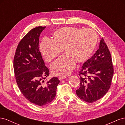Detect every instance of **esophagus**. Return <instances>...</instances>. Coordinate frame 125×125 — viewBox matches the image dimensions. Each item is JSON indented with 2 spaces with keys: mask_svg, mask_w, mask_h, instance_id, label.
Returning a JSON list of instances; mask_svg holds the SVG:
<instances>
[{
  "mask_svg": "<svg viewBox=\"0 0 125 125\" xmlns=\"http://www.w3.org/2000/svg\"><path fill=\"white\" fill-rule=\"evenodd\" d=\"M66 77H58V79H59V80H63V79H65Z\"/></svg>",
  "mask_w": 125,
  "mask_h": 125,
  "instance_id": "esophagus-1",
  "label": "esophagus"
}]
</instances>
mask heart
<instances>
[{
  "mask_svg": "<svg viewBox=\"0 0 125 125\" xmlns=\"http://www.w3.org/2000/svg\"><path fill=\"white\" fill-rule=\"evenodd\" d=\"M52 40L44 38L40 49L44 60L51 62L62 53L65 54L52 64L55 75L66 76L73 70L75 63L82 64L91 57L97 44V35L94 30L75 27H63L55 31Z\"/></svg>",
  "mask_w": 125,
  "mask_h": 125,
  "instance_id": "heart-1",
  "label": "heart"
}]
</instances>
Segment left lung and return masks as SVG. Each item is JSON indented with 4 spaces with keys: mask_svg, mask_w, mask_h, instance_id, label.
Returning a JSON list of instances; mask_svg holds the SVG:
<instances>
[{
    "mask_svg": "<svg viewBox=\"0 0 125 125\" xmlns=\"http://www.w3.org/2000/svg\"><path fill=\"white\" fill-rule=\"evenodd\" d=\"M114 74L112 59L102 38L95 54L84 62L79 71L80 88L76 93L80 99L93 103L103 97L110 88Z\"/></svg>",
    "mask_w": 125,
    "mask_h": 125,
    "instance_id": "1",
    "label": "left lung"
}]
</instances>
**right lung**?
<instances>
[{
  "label": "right lung",
  "mask_w": 125,
  "mask_h": 125,
  "mask_svg": "<svg viewBox=\"0 0 125 125\" xmlns=\"http://www.w3.org/2000/svg\"><path fill=\"white\" fill-rule=\"evenodd\" d=\"M45 28L37 26L26 34L19 43L13 59L19 89L29 101L39 106L46 105L54 99L60 82L57 77L46 83L43 80L50 74L39 48V37Z\"/></svg>",
  "instance_id": "1"
}]
</instances>
